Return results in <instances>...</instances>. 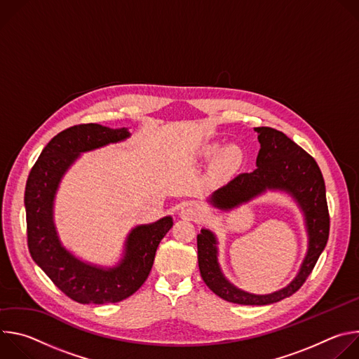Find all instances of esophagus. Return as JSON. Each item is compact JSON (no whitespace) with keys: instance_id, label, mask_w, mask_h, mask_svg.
Instances as JSON below:
<instances>
[{"instance_id":"1","label":"esophagus","mask_w":359,"mask_h":359,"mask_svg":"<svg viewBox=\"0 0 359 359\" xmlns=\"http://www.w3.org/2000/svg\"><path fill=\"white\" fill-rule=\"evenodd\" d=\"M180 217H182L183 220H193V222H196V220H198V219L201 217V213H200V210H198L196 206H191V204H187V206H184V208L182 209Z\"/></svg>"}]
</instances>
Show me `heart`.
Here are the masks:
<instances>
[{
  "mask_svg": "<svg viewBox=\"0 0 359 359\" xmlns=\"http://www.w3.org/2000/svg\"><path fill=\"white\" fill-rule=\"evenodd\" d=\"M219 149H220V144L213 143L206 147V153L208 155H215L216 151H219ZM241 162H243V150L237 144H230L222 151L217 165L222 170L231 172V170H236L241 165Z\"/></svg>",
  "mask_w": 359,
  "mask_h": 359,
  "instance_id": "obj_1",
  "label": "heart"
}]
</instances>
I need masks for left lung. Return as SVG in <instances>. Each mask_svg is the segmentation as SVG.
<instances>
[{"label":"left lung","mask_w":359,"mask_h":359,"mask_svg":"<svg viewBox=\"0 0 359 359\" xmlns=\"http://www.w3.org/2000/svg\"><path fill=\"white\" fill-rule=\"evenodd\" d=\"M259 133L260 150L257 169L241 173L220 187L210 197V204L220 210H233L240 204L263 194L266 190L290 193L301 208L309 233V250L295 278L284 288L255 295L234 287L222 273L217 260V238L213 231L201 229L197 234V260L203 281L220 298L241 305H267L281 301L305 283L327 245L330 236V213L323 173L304 149L287 135L273 128H255Z\"/></svg>","instance_id":"left-lung-1"}]
</instances>
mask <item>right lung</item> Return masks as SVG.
Segmentation results:
<instances>
[{
	"mask_svg": "<svg viewBox=\"0 0 359 359\" xmlns=\"http://www.w3.org/2000/svg\"><path fill=\"white\" fill-rule=\"evenodd\" d=\"M129 136L126 128L71 126L43 147L27 180L24 204L31 257L65 295L81 304L119 302L136 292L151 270L161 240L173 226V219L166 216L132 229L122 260L111 269L83 263L61 244L54 223V200L62 176L81 153Z\"/></svg>",
	"mask_w": 359,
	"mask_h": 359,
	"instance_id": "1",
	"label": "right lung"
}]
</instances>
